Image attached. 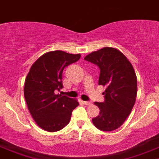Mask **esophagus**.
Returning <instances> with one entry per match:
<instances>
[{
	"label": "esophagus",
	"instance_id": "1",
	"mask_svg": "<svg viewBox=\"0 0 159 159\" xmlns=\"http://www.w3.org/2000/svg\"><path fill=\"white\" fill-rule=\"evenodd\" d=\"M85 105H91L92 104V101H84Z\"/></svg>",
	"mask_w": 159,
	"mask_h": 159
}]
</instances>
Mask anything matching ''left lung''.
Returning a JSON list of instances; mask_svg holds the SVG:
<instances>
[{"label": "left lung", "mask_w": 159, "mask_h": 159, "mask_svg": "<svg viewBox=\"0 0 159 159\" xmlns=\"http://www.w3.org/2000/svg\"><path fill=\"white\" fill-rule=\"evenodd\" d=\"M84 59L99 67L98 85L105 87L104 102L94 103L100 113L93 123L101 131H114L124 124L135 104L137 78L134 68L125 55L113 48L93 51Z\"/></svg>", "instance_id": "1"}]
</instances>
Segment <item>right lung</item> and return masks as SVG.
<instances>
[{
  "instance_id": "obj_1",
  "label": "right lung",
  "mask_w": 159,
  "mask_h": 159,
  "mask_svg": "<svg viewBox=\"0 0 159 159\" xmlns=\"http://www.w3.org/2000/svg\"><path fill=\"white\" fill-rule=\"evenodd\" d=\"M81 55L62 51L46 53L31 66L24 83V98L37 125L50 132L69 124L72 111L79 105L75 99L55 94L62 89V71Z\"/></svg>"
}]
</instances>
